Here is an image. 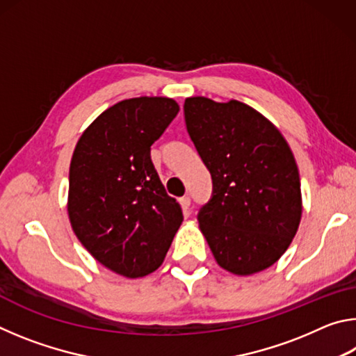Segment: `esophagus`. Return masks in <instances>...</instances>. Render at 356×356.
<instances>
[{
	"label": "esophagus",
	"instance_id": "34e87169",
	"mask_svg": "<svg viewBox=\"0 0 356 356\" xmlns=\"http://www.w3.org/2000/svg\"><path fill=\"white\" fill-rule=\"evenodd\" d=\"M179 204H180V207H182L184 212H188L190 204H191V200H190L188 196H184V197H180V200H179Z\"/></svg>",
	"mask_w": 356,
	"mask_h": 356
}]
</instances>
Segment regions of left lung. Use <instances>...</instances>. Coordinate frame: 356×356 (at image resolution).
<instances>
[{
  "label": "left lung",
  "instance_id": "8db88e82",
  "mask_svg": "<svg viewBox=\"0 0 356 356\" xmlns=\"http://www.w3.org/2000/svg\"><path fill=\"white\" fill-rule=\"evenodd\" d=\"M184 114L213 182L197 221L215 261L234 275L262 272L284 254L301 220L292 150L267 118L238 100L188 97Z\"/></svg>",
  "mask_w": 356,
  "mask_h": 356
}]
</instances>
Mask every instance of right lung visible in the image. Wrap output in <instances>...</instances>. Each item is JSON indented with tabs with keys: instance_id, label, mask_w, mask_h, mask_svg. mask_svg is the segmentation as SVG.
Wrapping results in <instances>:
<instances>
[{
	"instance_id": "right-lung-1",
	"label": "right lung",
	"mask_w": 356,
	"mask_h": 356,
	"mask_svg": "<svg viewBox=\"0 0 356 356\" xmlns=\"http://www.w3.org/2000/svg\"><path fill=\"white\" fill-rule=\"evenodd\" d=\"M177 113L168 97L119 102L83 131L72 155V229L95 261L127 278L163 264L184 221L150 160V146Z\"/></svg>"
}]
</instances>
